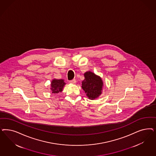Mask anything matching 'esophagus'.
Returning a JSON list of instances; mask_svg holds the SVG:
<instances>
[{"mask_svg": "<svg viewBox=\"0 0 156 156\" xmlns=\"http://www.w3.org/2000/svg\"><path fill=\"white\" fill-rule=\"evenodd\" d=\"M69 83H72V84H75L76 83L75 79H73V80H72L69 81Z\"/></svg>", "mask_w": 156, "mask_h": 156, "instance_id": "esophagus-1", "label": "esophagus"}]
</instances>
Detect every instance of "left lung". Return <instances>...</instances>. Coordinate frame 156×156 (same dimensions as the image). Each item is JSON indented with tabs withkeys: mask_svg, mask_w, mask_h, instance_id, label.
<instances>
[{
	"mask_svg": "<svg viewBox=\"0 0 156 156\" xmlns=\"http://www.w3.org/2000/svg\"><path fill=\"white\" fill-rule=\"evenodd\" d=\"M84 75L85 79L82 81L81 87L87 97L90 100H94L101 94L103 81L100 76L90 71L86 72Z\"/></svg>",
	"mask_w": 156,
	"mask_h": 156,
	"instance_id": "8db88e82",
	"label": "left lung"
}]
</instances>
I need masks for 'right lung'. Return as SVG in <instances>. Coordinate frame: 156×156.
Segmentation results:
<instances>
[{
  "label": "right lung",
  "instance_id": "add662e5",
  "mask_svg": "<svg viewBox=\"0 0 156 156\" xmlns=\"http://www.w3.org/2000/svg\"><path fill=\"white\" fill-rule=\"evenodd\" d=\"M66 83L63 79H53L51 82V90L53 94H58L62 90Z\"/></svg>",
  "mask_w": 156,
  "mask_h": 156
}]
</instances>
